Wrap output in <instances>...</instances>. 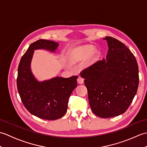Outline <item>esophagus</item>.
<instances>
[{
    "instance_id": "esophagus-1",
    "label": "esophagus",
    "mask_w": 147,
    "mask_h": 147,
    "mask_svg": "<svg viewBox=\"0 0 147 147\" xmlns=\"http://www.w3.org/2000/svg\"><path fill=\"white\" fill-rule=\"evenodd\" d=\"M77 82L79 84H83L84 83V79L82 77H78L77 79Z\"/></svg>"
}]
</instances>
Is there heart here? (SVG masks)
Here are the masks:
<instances>
[{
	"label": "heart",
	"instance_id": "1",
	"mask_svg": "<svg viewBox=\"0 0 147 147\" xmlns=\"http://www.w3.org/2000/svg\"><path fill=\"white\" fill-rule=\"evenodd\" d=\"M95 52V49L92 46L85 45L80 47L78 48H76L74 51H72L69 55L68 60L70 63H75V62H82L86 60L89 56L92 53V55L86 61L85 65L86 66H90L92 64L97 61L98 57V54L97 52Z\"/></svg>",
	"mask_w": 147,
	"mask_h": 147
}]
</instances>
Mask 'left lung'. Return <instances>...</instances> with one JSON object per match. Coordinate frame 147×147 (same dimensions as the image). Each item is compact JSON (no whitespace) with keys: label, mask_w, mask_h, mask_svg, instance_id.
I'll return each instance as SVG.
<instances>
[{"label":"left lung","mask_w":147,"mask_h":147,"mask_svg":"<svg viewBox=\"0 0 147 147\" xmlns=\"http://www.w3.org/2000/svg\"><path fill=\"white\" fill-rule=\"evenodd\" d=\"M108 52L103 59L81 73L88 90L93 113L108 118L125 112L132 102L139 83L138 66L134 55L125 45L111 36Z\"/></svg>","instance_id":"8db88e82"}]
</instances>
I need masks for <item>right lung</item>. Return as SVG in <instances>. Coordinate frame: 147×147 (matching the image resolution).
Wrapping results in <instances>:
<instances>
[{
  "mask_svg": "<svg viewBox=\"0 0 147 147\" xmlns=\"http://www.w3.org/2000/svg\"><path fill=\"white\" fill-rule=\"evenodd\" d=\"M59 43L40 39L32 43L18 66L17 87L23 105L31 114L46 120L62 117L67 109L69 98L77 86V76L67 78L56 76L40 82L33 75L31 62L35 50L55 52Z\"/></svg>",
  "mask_w": 147,
  "mask_h": 147,
  "instance_id": "obj_1",
  "label": "right lung"
}]
</instances>
